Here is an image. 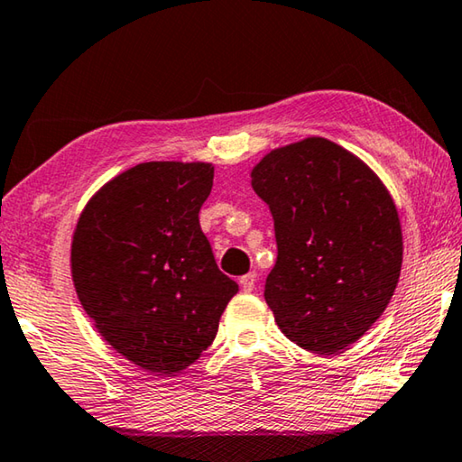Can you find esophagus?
Here are the masks:
<instances>
[{
  "mask_svg": "<svg viewBox=\"0 0 462 462\" xmlns=\"http://www.w3.org/2000/svg\"><path fill=\"white\" fill-rule=\"evenodd\" d=\"M239 285H241V289L245 291V293H252L254 287H255V273H247V274L241 276Z\"/></svg>",
  "mask_w": 462,
  "mask_h": 462,
  "instance_id": "1",
  "label": "esophagus"
}]
</instances>
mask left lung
Instances as JSON below:
<instances>
[{
    "mask_svg": "<svg viewBox=\"0 0 462 462\" xmlns=\"http://www.w3.org/2000/svg\"><path fill=\"white\" fill-rule=\"evenodd\" d=\"M252 188L274 221L264 300L282 335L320 355L346 349L399 282L402 233L384 183L335 142L308 138L266 154Z\"/></svg>",
    "mask_w": 462,
    "mask_h": 462,
    "instance_id": "obj_1",
    "label": "left lung"
}]
</instances>
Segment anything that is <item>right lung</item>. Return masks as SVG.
<instances>
[{
    "instance_id": "obj_1",
    "label": "right lung",
    "mask_w": 462,
    "mask_h": 462,
    "mask_svg": "<svg viewBox=\"0 0 462 462\" xmlns=\"http://www.w3.org/2000/svg\"><path fill=\"white\" fill-rule=\"evenodd\" d=\"M215 169L142 162L87 204L72 241L78 300L134 364L173 375L208 349L237 282L200 229Z\"/></svg>"
}]
</instances>
